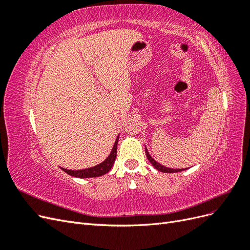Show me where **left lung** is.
<instances>
[{
	"mask_svg": "<svg viewBox=\"0 0 250 250\" xmlns=\"http://www.w3.org/2000/svg\"><path fill=\"white\" fill-rule=\"evenodd\" d=\"M146 155H147L148 161H149L151 164H152L153 167H154L156 170L161 171V172H164V173H176V172H181V171L186 170V169H171V168L165 167V166H163V165H161V164H158L156 161L153 160L152 157H151V155H150L149 152H148L147 148H146Z\"/></svg>",
	"mask_w": 250,
	"mask_h": 250,
	"instance_id": "left-lung-1",
	"label": "left lung"
}]
</instances>
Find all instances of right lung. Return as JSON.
<instances>
[{
	"mask_svg": "<svg viewBox=\"0 0 250 250\" xmlns=\"http://www.w3.org/2000/svg\"><path fill=\"white\" fill-rule=\"evenodd\" d=\"M118 141H119V135L117 137L115 144H113L112 150H111L110 154L108 155V157L101 164L95 166V167L88 168V169H82V170H67L64 168H62V169L65 173L69 174V175L79 177V178H89V177H98V176L104 175V174H106L112 168V165L116 161Z\"/></svg>",
	"mask_w": 250,
	"mask_h": 250,
	"instance_id": "add662e5",
	"label": "right lung"
}]
</instances>
